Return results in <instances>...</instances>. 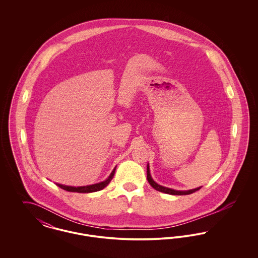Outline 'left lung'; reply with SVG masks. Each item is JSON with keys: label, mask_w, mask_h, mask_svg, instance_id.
<instances>
[{"label": "left lung", "mask_w": 258, "mask_h": 258, "mask_svg": "<svg viewBox=\"0 0 258 258\" xmlns=\"http://www.w3.org/2000/svg\"><path fill=\"white\" fill-rule=\"evenodd\" d=\"M147 180L149 184H151L158 191L163 192V194H167V195H172V196H186V195H190V194L196 192L198 189H200L202 187V186H199V187H197V188H192V189H188V190H176V189H173V188H169V187L160 185V184L156 183L153 180V178L151 176V173H150L149 163L147 164Z\"/></svg>", "instance_id": "left-lung-1"}]
</instances>
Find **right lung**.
Masks as SVG:
<instances>
[{"instance_id":"right-lung-1","label":"right lung","mask_w":258,"mask_h":258,"mask_svg":"<svg viewBox=\"0 0 258 258\" xmlns=\"http://www.w3.org/2000/svg\"><path fill=\"white\" fill-rule=\"evenodd\" d=\"M116 170V166L114 167V169L112 170L110 175L102 182L97 183V184H89V185H83V186H72V185H64V184H56L59 187H61L64 190L71 191V192H80V194H89V192H95L101 190L102 188H104L107 184L110 183L111 180L113 179V176L115 174Z\"/></svg>"}]
</instances>
